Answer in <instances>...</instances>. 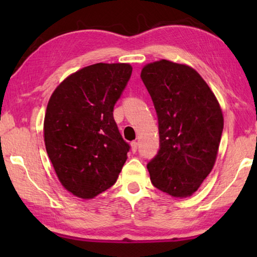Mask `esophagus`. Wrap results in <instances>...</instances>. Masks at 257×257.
Wrapping results in <instances>:
<instances>
[{
  "instance_id": "obj_1",
  "label": "esophagus",
  "mask_w": 257,
  "mask_h": 257,
  "mask_svg": "<svg viewBox=\"0 0 257 257\" xmlns=\"http://www.w3.org/2000/svg\"><path fill=\"white\" fill-rule=\"evenodd\" d=\"M130 146H132V152H133V153H136V152H137V142H132V144H130Z\"/></svg>"
}]
</instances>
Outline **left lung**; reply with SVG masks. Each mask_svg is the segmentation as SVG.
<instances>
[{
    "instance_id": "left-lung-1",
    "label": "left lung",
    "mask_w": 257,
    "mask_h": 257,
    "mask_svg": "<svg viewBox=\"0 0 257 257\" xmlns=\"http://www.w3.org/2000/svg\"><path fill=\"white\" fill-rule=\"evenodd\" d=\"M142 80L159 119L160 151L147 164L152 184L172 197H189L214 167L222 110L199 73L169 60L147 63Z\"/></svg>"
}]
</instances>
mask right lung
<instances>
[{
	"label": "right lung",
	"mask_w": 257,
	"mask_h": 257,
	"mask_svg": "<svg viewBox=\"0 0 257 257\" xmlns=\"http://www.w3.org/2000/svg\"><path fill=\"white\" fill-rule=\"evenodd\" d=\"M129 63H95L68 76L47 103L44 142L69 193L92 199L115 184L129 145L113 107L132 76Z\"/></svg>",
	"instance_id": "obj_1"
}]
</instances>
